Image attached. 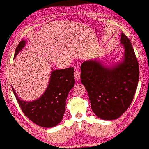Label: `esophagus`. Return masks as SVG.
<instances>
[{
  "mask_svg": "<svg viewBox=\"0 0 149 149\" xmlns=\"http://www.w3.org/2000/svg\"><path fill=\"white\" fill-rule=\"evenodd\" d=\"M74 78L77 81H79L80 79V72L79 70H76L74 71Z\"/></svg>",
  "mask_w": 149,
  "mask_h": 149,
  "instance_id": "esophagus-1",
  "label": "esophagus"
}]
</instances>
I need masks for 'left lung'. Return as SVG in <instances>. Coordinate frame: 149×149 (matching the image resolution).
Masks as SVG:
<instances>
[{
    "label": "left lung",
    "instance_id": "1",
    "mask_svg": "<svg viewBox=\"0 0 149 149\" xmlns=\"http://www.w3.org/2000/svg\"><path fill=\"white\" fill-rule=\"evenodd\" d=\"M121 43L124 59L113 67L88 60L81 65V83L88 92L91 108L99 118H119L131 105L139 81V65L133 45L124 33Z\"/></svg>",
    "mask_w": 149,
    "mask_h": 149
}]
</instances>
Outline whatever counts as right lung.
I'll return each instance as SVG.
<instances>
[{
	"mask_svg": "<svg viewBox=\"0 0 149 149\" xmlns=\"http://www.w3.org/2000/svg\"><path fill=\"white\" fill-rule=\"evenodd\" d=\"M25 45V40L18 43L14 57ZM74 71L73 67L52 71L45 93L32 102L20 100L12 87L22 111L32 122L45 128H52L59 124L65 113L68 95L74 85Z\"/></svg>",
	"mask_w": 149,
	"mask_h": 149,
	"instance_id": "right-lung-1",
	"label": "right lung"
}]
</instances>
